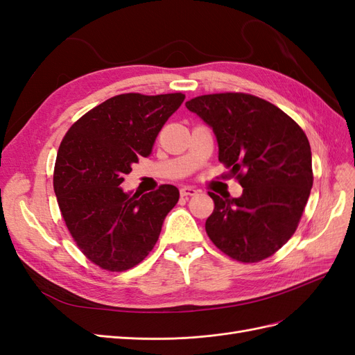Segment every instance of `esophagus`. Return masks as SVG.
Segmentation results:
<instances>
[{"label":"esophagus","mask_w":355,"mask_h":355,"mask_svg":"<svg viewBox=\"0 0 355 355\" xmlns=\"http://www.w3.org/2000/svg\"><path fill=\"white\" fill-rule=\"evenodd\" d=\"M180 193H181V196H195L198 193V190L191 186H184L180 189Z\"/></svg>","instance_id":"1"}]
</instances>
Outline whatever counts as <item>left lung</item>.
Returning a JSON list of instances; mask_svg holds the SVG:
<instances>
[{
    "instance_id": "1",
    "label": "left lung",
    "mask_w": 355,
    "mask_h": 355,
    "mask_svg": "<svg viewBox=\"0 0 355 355\" xmlns=\"http://www.w3.org/2000/svg\"><path fill=\"white\" fill-rule=\"evenodd\" d=\"M186 107L212 129L218 160L244 187L239 198L209 193V239L244 263L272 256L295 234L312 189L305 132L284 111L247 94L202 95Z\"/></svg>"
}]
</instances>
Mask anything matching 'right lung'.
<instances>
[{"label":"right lung","instance_id":"obj_1","mask_svg":"<svg viewBox=\"0 0 355 355\" xmlns=\"http://www.w3.org/2000/svg\"><path fill=\"white\" fill-rule=\"evenodd\" d=\"M184 98L113 96L78 119L60 143L53 174L59 209L77 247L99 268L120 272L144 260L178 202L175 186L141 195L120 184L139 156H150Z\"/></svg>","mask_w":355,"mask_h":355}]
</instances>
